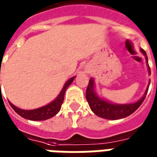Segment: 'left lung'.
Listing matches in <instances>:
<instances>
[{
	"mask_svg": "<svg viewBox=\"0 0 157 157\" xmlns=\"http://www.w3.org/2000/svg\"><path fill=\"white\" fill-rule=\"evenodd\" d=\"M140 52L145 57V61L147 63L149 75H151V70L149 67L148 58H147L146 53L142 48H140ZM150 82H151V80H149L148 86L146 87L144 95L142 96L141 98L139 99L137 102H132V103L118 104V103H113L110 101H108L105 98H100L95 91L94 79L91 78L89 81L88 86L86 88V98L88 102L91 110L97 116H98L100 118H106V119H110V120L120 119V118H126V117L132 114L141 105V103L145 100V96L148 92Z\"/></svg>",
	"mask_w": 157,
	"mask_h": 157,
	"instance_id": "left-lung-1",
	"label": "left lung"
}]
</instances>
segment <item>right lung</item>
Wrapping results in <instances>:
<instances>
[{
  "label": "right lung",
  "instance_id": "add662e5",
  "mask_svg": "<svg viewBox=\"0 0 157 157\" xmlns=\"http://www.w3.org/2000/svg\"><path fill=\"white\" fill-rule=\"evenodd\" d=\"M75 78V76H73L71 78L69 79L68 81L65 83V85L63 86V88L61 89L60 92L59 93V95L57 96V98L55 100H53L51 102L43 106L41 108L31 109V110H25V109H19L17 107H16L11 102H9V103L17 114H19L22 118H26V119L33 120V121H42V120L48 119V118L56 115L59 112V110L61 109L63 101H64L65 91L68 88L69 86L73 82Z\"/></svg>",
  "mask_w": 157,
  "mask_h": 157
}]
</instances>
